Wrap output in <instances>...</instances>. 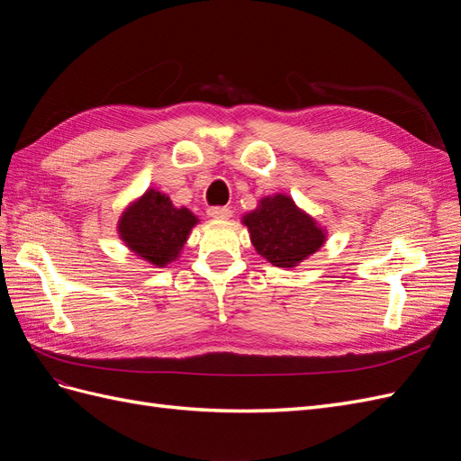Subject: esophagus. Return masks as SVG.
Returning <instances> with one entry per match:
<instances>
[{
    "label": "esophagus",
    "mask_w": 461,
    "mask_h": 461,
    "mask_svg": "<svg viewBox=\"0 0 461 461\" xmlns=\"http://www.w3.org/2000/svg\"><path fill=\"white\" fill-rule=\"evenodd\" d=\"M207 217L217 219V221H225L232 217V212L229 207H209L207 209Z\"/></svg>",
    "instance_id": "obj_1"
}]
</instances>
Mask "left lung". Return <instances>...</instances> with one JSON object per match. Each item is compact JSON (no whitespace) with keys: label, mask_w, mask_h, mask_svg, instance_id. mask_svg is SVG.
<instances>
[{"label":"left lung","mask_w":461,"mask_h":461,"mask_svg":"<svg viewBox=\"0 0 461 461\" xmlns=\"http://www.w3.org/2000/svg\"><path fill=\"white\" fill-rule=\"evenodd\" d=\"M242 225L256 252L283 269L296 267L327 242V229L283 192L261 198L254 212L242 215Z\"/></svg>","instance_id":"8db88e82"}]
</instances>
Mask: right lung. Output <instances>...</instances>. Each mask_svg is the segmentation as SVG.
Listing matches in <instances>:
<instances>
[{
	"instance_id": "right-lung-1",
	"label": "right lung",
	"mask_w": 461,
	"mask_h": 461,
	"mask_svg": "<svg viewBox=\"0 0 461 461\" xmlns=\"http://www.w3.org/2000/svg\"><path fill=\"white\" fill-rule=\"evenodd\" d=\"M200 219L188 207H176L167 194L148 188L119 217L117 232L134 256L153 267L176 261Z\"/></svg>"
}]
</instances>
